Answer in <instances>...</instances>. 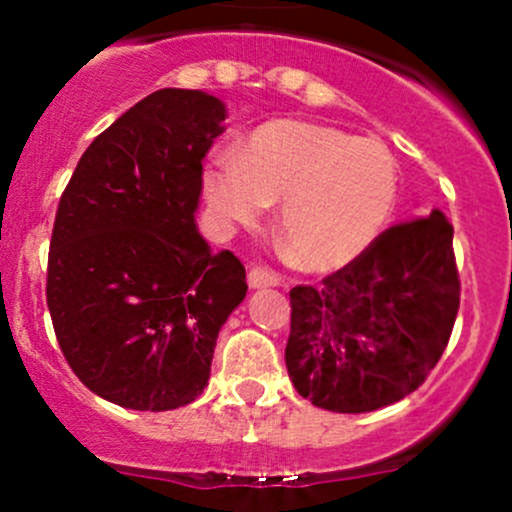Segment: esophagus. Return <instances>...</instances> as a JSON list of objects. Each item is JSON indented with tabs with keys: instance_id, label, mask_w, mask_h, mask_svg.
Here are the masks:
<instances>
[{
	"instance_id": "1",
	"label": "esophagus",
	"mask_w": 512,
	"mask_h": 512,
	"mask_svg": "<svg viewBox=\"0 0 512 512\" xmlns=\"http://www.w3.org/2000/svg\"><path fill=\"white\" fill-rule=\"evenodd\" d=\"M247 285L250 289H265V287H280L282 280L275 275V272L265 270V267H252L247 272Z\"/></svg>"
}]
</instances>
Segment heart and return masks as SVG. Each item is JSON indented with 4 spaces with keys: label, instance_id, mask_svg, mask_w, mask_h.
<instances>
[{
    "label": "heart",
    "instance_id": "heart-1",
    "mask_svg": "<svg viewBox=\"0 0 512 512\" xmlns=\"http://www.w3.org/2000/svg\"><path fill=\"white\" fill-rule=\"evenodd\" d=\"M399 190V163L384 143L299 118L262 123L237 156L215 153L203 168L220 225L260 223L282 200V237L317 272L359 260L389 227Z\"/></svg>",
    "mask_w": 512,
    "mask_h": 512
}]
</instances>
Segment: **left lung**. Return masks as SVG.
Here are the masks:
<instances>
[{
	"label": "left lung",
	"mask_w": 512,
	"mask_h": 512,
	"mask_svg": "<svg viewBox=\"0 0 512 512\" xmlns=\"http://www.w3.org/2000/svg\"><path fill=\"white\" fill-rule=\"evenodd\" d=\"M285 349L299 396L366 414L409 396L438 364L461 304L453 225L441 210L389 227L319 287L289 292Z\"/></svg>",
	"instance_id": "1"
}]
</instances>
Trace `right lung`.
Instances as JSON below:
<instances>
[{"label": "right lung", "mask_w": 512, "mask_h": 512, "mask_svg": "<svg viewBox=\"0 0 512 512\" xmlns=\"http://www.w3.org/2000/svg\"><path fill=\"white\" fill-rule=\"evenodd\" d=\"M225 103L160 89L86 148L51 232L46 304L74 374L101 399L170 411L203 394L245 267L195 225Z\"/></svg>", "instance_id": "obj_1"}]
</instances>
